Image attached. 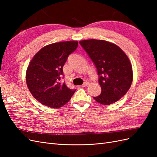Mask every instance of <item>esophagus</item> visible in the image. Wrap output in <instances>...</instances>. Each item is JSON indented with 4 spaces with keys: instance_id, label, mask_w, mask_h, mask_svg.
I'll use <instances>...</instances> for the list:
<instances>
[{
    "instance_id": "34e87169",
    "label": "esophagus",
    "mask_w": 157,
    "mask_h": 157,
    "mask_svg": "<svg viewBox=\"0 0 157 157\" xmlns=\"http://www.w3.org/2000/svg\"><path fill=\"white\" fill-rule=\"evenodd\" d=\"M88 84H89L88 82H84L83 83V84L82 85V87H86V86H88Z\"/></svg>"
}]
</instances>
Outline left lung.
<instances>
[{
    "instance_id": "left-lung-1",
    "label": "left lung",
    "mask_w": 157,
    "mask_h": 157,
    "mask_svg": "<svg viewBox=\"0 0 157 157\" xmlns=\"http://www.w3.org/2000/svg\"><path fill=\"white\" fill-rule=\"evenodd\" d=\"M79 44L97 69L101 92L94 99L105 105L119 100L130 89L133 79L126 54L116 44L103 40H81Z\"/></svg>"
}]
</instances>
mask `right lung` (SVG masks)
Listing matches in <instances>:
<instances>
[{"label":"right lung","instance_id":"obj_1","mask_svg":"<svg viewBox=\"0 0 157 157\" xmlns=\"http://www.w3.org/2000/svg\"><path fill=\"white\" fill-rule=\"evenodd\" d=\"M77 41H66L44 46L33 57L28 66L26 82L37 101L50 108L65 105L75 92L59 80L69 56L76 50Z\"/></svg>","mask_w":157,"mask_h":157}]
</instances>
